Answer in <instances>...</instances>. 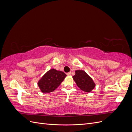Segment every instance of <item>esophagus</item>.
<instances>
[{"instance_id": "34e87169", "label": "esophagus", "mask_w": 132, "mask_h": 132, "mask_svg": "<svg viewBox=\"0 0 132 132\" xmlns=\"http://www.w3.org/2000/svg\"><path fill=\"white\" fill-rule=\"evenodd\" d=\"M71 72H69V73H68L67 74V75H69H69H71Z\"/></svg>"}]
</instances>
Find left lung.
Listing matches in <instances>:
<instances>
[{"label":"left lung","instance_id":"obj_1","mask_svg":"<svg viewBox=\"0 0 132 132\" xmlns=\"http://www.w3.org/2000/svg\"><path fill=\"white\" fill-rule=\"evenodd\" d=\"M75 74L73 77L74 81L81 90L89 93L95 87V83L90 76L85 71L75 70Z\"/></svg>","mask_w":132,"mask_h":132}]
</instances>
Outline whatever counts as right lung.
Masks as SVG:
<instances>
[{
	"label": "right lung",
	"mask_w": 132,
	"mask_h": 132,
	"mask_svg": "<svg viewBox=\"0 0 132 132\" xmlns=\"http://www.w3.org/2000/svg\"><path fill=\"white\" fill-rule=\"evenodd\" d=\"M66 77L67 75L63 71L51 69L39 80L37 85L42 93H51L61 85Z\"/></svg>",
	"instance_id": "add662e5"
}]
</instances>
